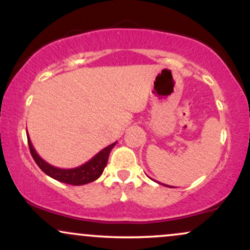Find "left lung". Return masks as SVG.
I'll use <instances>...</instances> for the list:
<instances>
[{
    "label": "left lung",
    "mask_w": 250,
    "mask_h": 250,
    "mask_svg": "<svg viewBox=\"0 0 250 250\" xmlns=\"http://www.w3.org/2000/svg\"><path fill=\"white\" fill-rule=\"evenodd\" d=\"M157 183H160V182H157ZM160 185H162V183H160ZM163 186H166V187H169V188H174V187H170V186H167V185H163Z\"/></svg>",
    "instance_id": "1"
}]
</instances>
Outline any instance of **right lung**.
<instances>
[{
	"instance_id": "right-lung-1",
	"label": "right lung",
	"mask_w": 250,
	"mask_h": 250,
	"mask_svg": "<svg viewBox=\"0 0 250 250\" xmlns=\"http://www.w3.org/2000/svg\"><path fill=\"white\" fill-rule=\"evenodd\" d=\"M28 137V145H29V149L33 159L35 160L36 165L41 168L43 173H45L48 176L53 177L60 182L68 183V185L73 186H82L87 185V183L93 182L99 179L101 176L103 170H104L105 166H107L109 154H110L111 149L115 147L117 142L111 143L108 147L103 148L101 151H99L93 159L89 160L88 162L83 163V165L79 166L75 168H68L63 169L59 167H54L50 163L42 159L39 154L36 153L35 148L33 147V143L30 141L29 135H27Z\"/></svg>"
}]
</instances>
